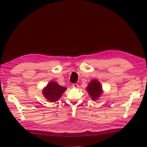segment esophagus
Returning a JSON list of instances; mask_svg holds the SVG:
<instances>
[{
	"mask_svg": "<svg viewBox=\"0 0 147 147\" xmlns=\"http://www.w3.org/2000/svg\"><path fill=\"white\" fill-rule=\"evenodd\" d=\"M72 86H73L74 88H78V84H77V83H74V84H72Z\"/></svg>",
	"mask_w": 147,
	"mask_h": 147,
	"instance_id": "esophagus-1",
	"label": "esophagus"
}]
</instances>
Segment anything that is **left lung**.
I'll return each mask as SVG.
<instances>
[{"label":"left lung","mask_w":147,"mask_h":147,"mask_svg":"<svg viewBox=\"0 0 147 147\" xmlns=\"http://www.w3.org/2000/svg\"><path fill=\"white\" fill-rule=\"evenodd\" d=\"M86 91L88 92L92 100H97L100 96L102 93V89L101 84L98 80H93L86 88Z\"/></svg>","instance_id":"left-lung-1"}]
</instances>
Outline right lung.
<instances>
[{"instance_id":"obj_1","label":"right lung","mask_w":147,"mask_h":147,"mask_svg":"<svg viewBox=\"0 0 147 147\" xmlns=\"http://www.w3.org/2000/svg\"><path fill=\"white\" fill-rule=\"evenodd\" d=\"M66 90V88L59 85L57 83L50 82L43 88L42 93L48 100L53 102L58 100Z\"/></svg>"}]
</instances>
